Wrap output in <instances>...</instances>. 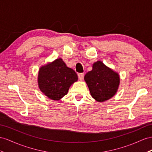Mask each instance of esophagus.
Masks as SVG:
<instances>
[{
  "label": "esophagus",
  "instance_id": "obj_1",
  "mask_svg": "<svg viewBox=\"0 0 152 152\" xmlns=\"http://www.w3.org/2000/svg\"><path fill=\"white\" fill-rule=\"evenodd\" d=\"M77 76H78V78L80 80H82L83 79V77H84L83 73H79L78 75H77Z\"/></svg>",
  "mask_w": 152,
  "mask_h": 152
}]
</instances>
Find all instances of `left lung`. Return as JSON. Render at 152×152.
<instances>
[{"label":"left lung","instance_id":"8db88e82","mask_svg":"<svg viewBox=\"0 0 152 152\" xmlns=\"http://www.w3.org/2000/svg\"><path fill=\"white\" fill-rule=\"evenodd\" d=\"M92 97L98 102L112 98L118 91L120 83L118 73L108 67L102 61L93 64L92 70L84 77Z\"/></svg>","mask_w":152,"mask_h":152}]
</instances>
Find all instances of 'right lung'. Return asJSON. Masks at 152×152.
I'll return each mask as SVG.
<instances>
[{
  "mask_svg": "<svg viewBox=\"0 0 152 152\" xmlns=\"http://www.w3.org/2000/svg\"><path fill=\"white\" fill-rule=\"evenodd\" d=\"M77 81V74L67 67L61 58L39 69L38 87L42 92L53 100H59L67 94L69 87Z\"/></svg>",
  "mask_w": 152,
  "mask_h": 152,
  "instance_id": "right-lung-1",
  "label": "right lung"
}]
</instances>
